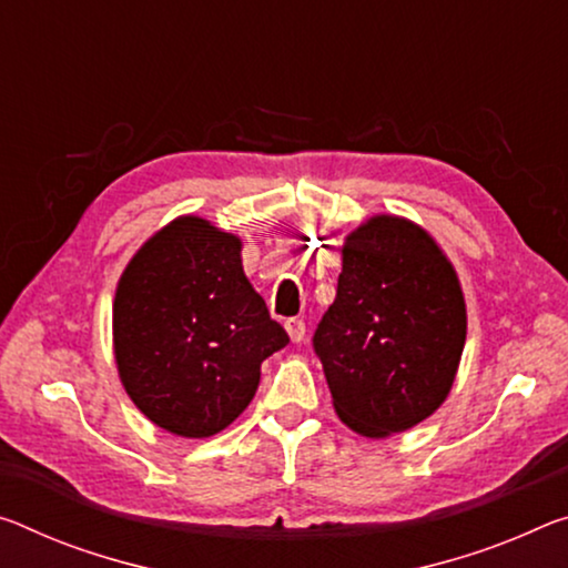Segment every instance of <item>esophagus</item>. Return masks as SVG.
I'll return each mask as SVG.
<instances>
[{
    "label": "esophagus",
    "instance_id": "obj_1",
    "mask_svg": "<svg viewBox=\"0 0 568 568\" xmlns=\"http://www.w3.org/2000/svg\"><path fill=\"white\" fill-rule=\"evenodd\" d=\"M285 328H287V336H291L293 344H301V341L305 338V321L303 318H287Z\"/></svg>",
    "mask_w": 568,
    "mask_h": 568
}]
</instances>
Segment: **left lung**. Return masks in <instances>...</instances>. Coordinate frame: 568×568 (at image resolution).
Wrapping results in <instances>:
<instances>
[{"label": "left lung", "instance_id": "1", "mask_svg": "<svg viewBox=\"0 0 568 568\" xmlns=\"http://www.w3.org/2000/svg\"><path fill=\"white\" fill-rule=\"evenodd\" d=\"M465 328L460 283L425 230L374 217L351 232L313 333L338 417L366 437L427 419L455 382Z\"/></svg>", "mask_w": 568, "mask_h": 568}]
</instances>
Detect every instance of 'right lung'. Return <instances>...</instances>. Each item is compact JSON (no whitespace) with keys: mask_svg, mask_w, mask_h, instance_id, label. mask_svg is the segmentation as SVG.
<instances>
[{"mask_svg":"<svg viewBox=\"0 0 568 568\" xmlns=\"http://www.w3.org/2000/svg\"><path fill=\"white\" fill-rule=\"evenodd\" d=\"M113 341L133 404L174 435L210 437L245 412L260 364L291 338L242 273L240 240L182 217L125 267Z\"/></svg>","mask_w":568,"mask_h":568,"instance_id":"right-lung-1","label":"right lung"}]
</instances>
